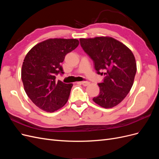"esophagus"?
I'll return each mask as SVG.
<instances>
[{
	"mask_svg": "<svg viewBox=\"0 0 159 159\" xmlns=\"http://www.w3.org/2000/svg\"><path fill=\"white\" fill-rule=\"evenodd\" d=\"M81 84H82L84 86H88L90 83L88 82V81H81V82H80Z\"/></svg>",
	"mask_w": 159,
	"mask_h": 159,
	"instance_id": "1",
	"label": "esophagus"
}]
</instances>
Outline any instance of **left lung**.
I'll return each mask as SVG.
<instances>
[{"label":"left lung","mask_w":159,"mask_h":159,"mask_svg":"<svg viewBox=\"0 0 159 159\" xmlns=\"http://www.w3.org/2000/svg\"><path fill=\"white\" fill-rule=\"evenodd\" d=\"M80 41L93 61L97 73L105 75L103 82L98 84L100 92L93 98V102L106 109L116 106L126 97L134 82L137 64L133 52L111 37L80 38Z\"/></svg>","instance_id":"left-lung-1"}]
</instances>
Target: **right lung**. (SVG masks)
Wrapping results in <instances>:
<instances>
[{"label": "right lung", "instance_id": "right-lung-1", "mask_svg": "<svg viewBox=\"0 0 159 159\" xmlns=\"http://www.w3.org/2000/svg\"><path fill=\"white\" fill-rule=\"evenodd\" d=\"M80 44L77 39L50 38L38 43L28 52L21 70L25 92L38 107L46 112L61 108L70 97L72 84L56 80L64 74L65 56Z\"/></svg>", "mask_w": 159, "mask_h": 159}]
</instances>
